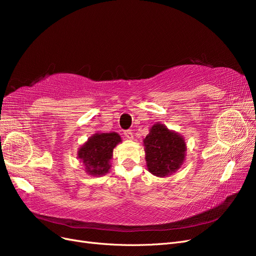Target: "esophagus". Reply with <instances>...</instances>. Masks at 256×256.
Returning <instances> with one entry per match:
<instances>
[{
    "instance_id": "obj_1",
    "label": "esophagus",
    "mask_w": 256,
    "mask_h": 256,
    "mask_svg": "<svg viewBox=\"0 0 256 256\" xmlns=\"http://www.w3.org/2000/svg\"><path fill=\"white\" fill-rule=\"evenodd\" d=\"M124 136H125L128 138V140H134V134L131 132L130 130L125 131V132H124Z\"/></svg>"
}]
</instances>
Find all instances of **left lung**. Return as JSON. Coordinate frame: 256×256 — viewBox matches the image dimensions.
Listing matches in <instances>:
<instances>
[{
  "instance_id": "left-lung-1",
  "label": "left lung",
  "mask_w": 256,
  "mask_h": 256,
  "mask_svg": "<svg viewBox=\"0 0 256 256\" xmlns=\"http://www.w3.org/2000/svg\"><path fill=\"white\" fill-rule=\"evenodd\" d=\"M143 145L147 168L157 177L172 175L186 160L187 146L184 138L161 122L150 127Z\"/></svg>"
}]
</instances>
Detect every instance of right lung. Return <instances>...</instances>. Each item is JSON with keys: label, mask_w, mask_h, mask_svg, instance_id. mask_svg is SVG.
<instances>
[{"label": "right lung", "mask_w": 256, "mask_h": 256, "mask_svg": "<svg viewBox=\"0 0 256 256\" xmlns=\"http://www.w3.org/2000/svg\"><path fill=\"white\" fill-rule=\"evenodd\" d=\"M120 142L122 138L116 132H97L90 136L78 150L84 171L96 177L109 173L113 150Z\"/></svg>", "instance_id": "add662e5"}]
</instances>
